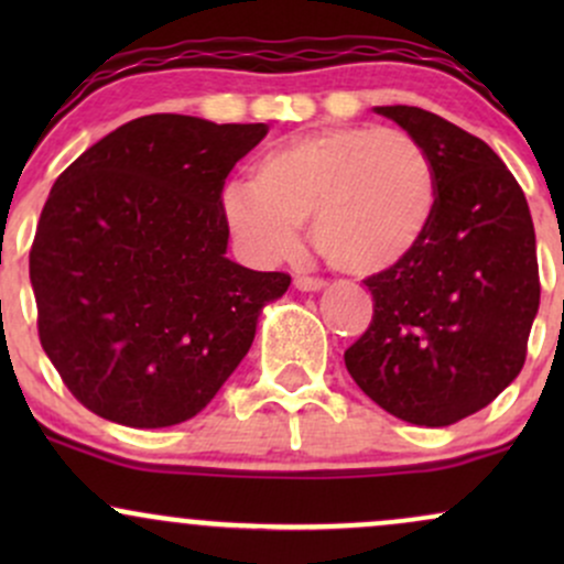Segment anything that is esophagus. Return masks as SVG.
<instances>
[{"mask_svg": "<svg viewBox=\"0 0 564 564\" xmlns=\"http://www.w3.org/2000/svg\"><path fill=\"white\" fill-rule=\"evenodd\" d=\"M294 286L300 289V291H323V289H326V281H321V278L296 275L294 278Z\"/></svg>", "mask_w": 564, "mask_h": 564, "instance_id": "1", "label": "esophagus"}]
</instances>
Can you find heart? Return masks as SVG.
Segmentation results:
<instances>
[{"instance_id":"heart-1","label":"heart","mask_w":564,"mask_h":564,"mask_svg":"<svg viewBox=\"0 0 564 564\" xmlns=\"http://www.w3.org/2000/svg\"><path fill=\"white\" fill-rule=\"evenodd\" d=\"M238 246L260 262L300 249V225L339 273L371 278L411 260L437 215V170L403 129L328 127L273 148L249 185L219 198Z\"/></svg>"}]
</instances>
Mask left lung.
<instances>
[{
    "label": "left lung",
    "mask_w": 564,
    "mask_h": 564,
    "mask_svg": "<svg viewBox=\"0 0 564 564\" xmlns=\"http://www.w3.org/2000/svg\"><path fill=\"white\" fill-rule=\"evenodd\" d=\"M373 111L432 156L437 215L411 260L366 278L373 321L345 366L392 416L448 426L494 403L525 364L541 300L533 219L488 142L424 108Z\"/></svg>",
    "instance_id": "8db88e82"
}]
</instances>
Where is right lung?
<instances>
[{
    "label": "right lung",
    "mask_w": 564,
    "mask_h": 564,
    "mask_svg": "<svg viewBox=\"0 0 564 564\" xmlns=\"http://www.w3.org/2000/svg\"><path fill=\"white\" fill-rule=\"evenodd\" d=\"M268 124L153 113L55 180L29 254L44 352L84 408L159 430L196 416L249 352L286 273L228 260L225 177Z\"/></svg>",
    "instance_id": "1"
}]
</instances>
